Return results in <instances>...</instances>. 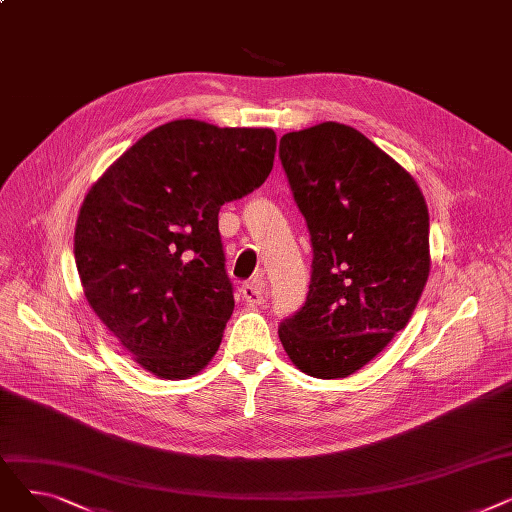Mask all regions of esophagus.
I'll return each mask as SVG.
<instances>
[{
  "label": "esophagus",
  "instance_id": "esophagus-1",
  "mask_svg": "<svg viewBox=\"0 0 512 512\" xmlns=\"http://www.w3.org/2000/svg\"><path fill=\"white\" fill-rule=\"evenodd\" d=\"M240 294H242V299H245L247 305H261L263 299H265V294H267L265 278L257 276L255 280H251L249 284L240 288Z\"/></svg>",
  "mask_w": 512,
  "mask_h": 512
}]
</instances>
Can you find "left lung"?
Listing matches in <instances>:
<instances>
[{"mask_svg": "<svg viewBox=\"0 0 512 512\" xmlns=\"http://www.w3.org/2000/svg\"><path fill=\"white\" fill-rule=\"evenodd\" d=\"M311 234L305 305L278 334L319 380L355 373L409 324L429 276V213L413 176L359 130L321 122L280 139Z\"/></svg>", "mask_w": 512, "mask_h": 512, "instance_id": "8db88e82", "label": "left lung"}]
</instances>
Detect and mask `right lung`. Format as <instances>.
Returning <instances> with one entry per match:
<instances>
[{
  "mask_svg": "<svg viewBox=\"0 0 512 512\" xmlns=\"http://www.w3.org/2000/svg\"><path fill=\"white\" fill-rule=\"evenodd\" d=\"M272 128L174 120L147 132L89 188L74 230L85 297L143 369L199 373L234 311L220 207L274 168Z\"/></svg>",
  "mask_w": 512,
  "mask_h": 512,
  "instance_id": "right-lung-1",
  "label": "right lung"
}]
</instances>
